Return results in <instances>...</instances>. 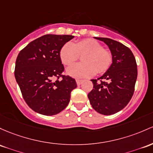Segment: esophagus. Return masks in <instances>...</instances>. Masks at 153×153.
Returning a JSON list of instances; mask_svg holds the SVG:
<instances>
[{
    "label": "esophagus",
    "instance_id": "esophagus-1",
    "mask_svg": "<svg viewBox=\"0 0 153 153\" xmlns=\"http://www.w3.org/2000/svg\"><path fill=\"white\" fill-rule=\"evenodd\" d=\"M82 82H83V80H79V79L76 80V83H77V85H80V84H81Z\"/></svg>",
    "mask_w": 153,
    "mask_h": 153
}]
</instances>
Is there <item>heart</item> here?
<instances>
[{
	"label": "heart",
	"instance_id": "1",
	"mask_svg": "<svg viewBox=\"0 0 153 153\" xmlns=\"http://www.w3.org/2000/svg\"><path fill=\"white\" fill-rule=\"evenodd\" d=\"M79 54L83 62L75 64L67 69V73L74 78H88L97 71L103 73L110 68L112 61L111 53L103 48L96 40L83 39L76 43L68 42L64 44L59 51L61 61L65 65L73 64Z\"/></svg>",
	"mask_w": 153,
	"mask_h": 153
}]
</instances>
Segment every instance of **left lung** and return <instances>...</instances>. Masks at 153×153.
Listing matches in <instances>:
<instances>
[{"instance_id": "8db88e82", "label": "left lung", "mask_w": 153, "mask_h": 153, "mask_svg": "<svg viewBox=\"0 0 153 153\" xmlns=\"http://www.w3.org/2000/svg\"><path fill=\"white\" fill-rule=\"evenodd\" d=\"M94 38L107 45L112 61L100 78L91 80L94 87L88 97L97 112L113 115L126 106L134 94L137 78V62L132 51L120 42L107 38Z\"/></svg>"}]
</instances>
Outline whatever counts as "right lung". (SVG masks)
I'll list each match as a JSON object with an SVG mask.
<instances>
[{"label":"right lung","mask_w":153,"mask_h":153,"mask_svg":"<svg viewBox=\"0 0 153 153\" xmlns=\"http://www.w3.org/2000/svg\"><path fill=\"white\" fill-rule=\"evenodd\" d=\"M73 38L45 35L30 42L18 54L14 71L16 83L25 101L38 113H59L68 105L71 91L77 87L75 79L62 75L65 68L59 56L63 45ZM59 76L63 79H59Z\"/></svg>","instance_id":"1"}]
</instances>
